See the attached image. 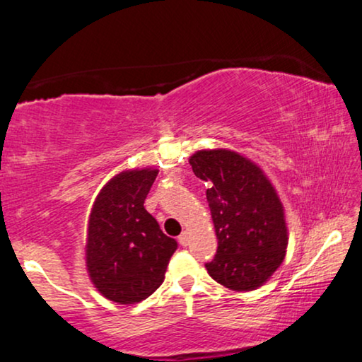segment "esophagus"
<instances>
[{
    "mask_svg": "<svg viewBox=\"0 0 362 362\" xmlns=\"http://www.w3.org/2000/svg\"><path fill=\"white\" fill-rule=\"evenodd\" d=\"M180 239V244L181 246H187V244H189V234H187L186 231L185 233H181V236L177 238Z\"/></svg>",
    "mask_w": 362,
    "mask_h": 362,
    "instance_id": "obj_1",
    "label": "esophagus"
}]
</instances>
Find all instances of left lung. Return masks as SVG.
I'll use <instances>...</instances> for the list:
<instances>
[{"label":"left lung","mask_w":362,"mask_h":362,"mask_svg":"<svg viewBox=\"0 0 362 362\" xmlns=\"http://www.w3.org/2000/svg\"><path fill=\"white\" fill-rule=\"evenodd\" d=\"M194 175L208 182L218 251L206 262L224 288L255 291L284 261L288 226L274 186L251 159L231 149H201L189 158Z\"/></svg>","instance_id":"obj_1"}]
</instances>
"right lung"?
I'll return each mask as SVG.
<instances>
[{
    "label": "right lung",
    "mask_w": 362,
    "mask_h": 362,
    "mask_svg": "<svg viewBox=\"0 0 362 362\" xmlns=\"http://www.w3.org/2000/svg\"><path fill=\"white\" fill-rule=\"evenodd\" d=\"M158 170H128L103 186L88 221L86 267L95 288L118 304L151 296L164 281L176 239L144 209Z\"/></svg>",
    "instance_id": "right-lung-1"
}]
</instances>
